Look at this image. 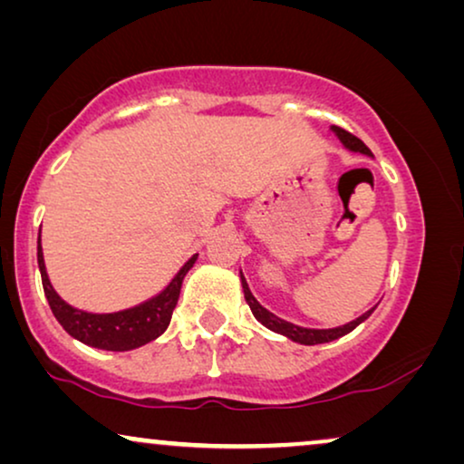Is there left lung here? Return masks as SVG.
I'll list each match as a JSON object with an SVG mask.
<instances>
[{"label":"left lung","mask_w":464,"mask_h":464,"mask_svg":"<svg viewBox=\"0 0 464 464\" xmlns=\"http://www.w3.org/2000/svg\"><path fill=\"white\" fill-rule=\"evenodd\" d=\"M330 130L338 136V140H341V145L347 149V151L362 153V155H368V158H374V155L370 153V149L365 147L363 142L357 139V136L349 134L347 130L336 128V126H332ZM239 279H241V288H244V298H246V303L250 304L252 315L256 317L258 322L265 325V328H269L271 332H276V334H282L285 338H290L292 343L309 344V347H311V344L332 343V341H336V338L349 334V332H353L357 325H360L362 322H365V319H368L372 313H374V309H376V306H372V309L365 311L363 315H360L357 319H353V322H349V324H344V325H338V328H322V330H319V328H303V325L285 322V319L273 315L269 309H265V306L260 304L256 298H254L250 288H247V282H246L244 273H241V271H239Z\"/></svg>","instance_id":"obj_1"}]
</instances>
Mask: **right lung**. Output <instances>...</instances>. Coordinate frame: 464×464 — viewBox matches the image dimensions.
Listing matches in <instances>:
<instances>
[{"label":"right lung","mask_w":464,"mask_h":464,"mask_svg":"<svg viewBox=\"0 0 464 464\" xmlns=\"http://www.w3.org/2000/svg\"><path fill=\"white\" fill-rule=\"evenodd\" d=\"M195 260H198V254H193L180 266V271L169 279V284L160 295L147 298L145 303L113 313H90L71 306L54 290L48 271H45L42 237H37V265L39 273H42L44 295L48 298V304L52 313H54L56 322L75 341L102 351H132L164 334L169 325V319H172L174 306L179 303L182 279H185L188 269L195 265Z\"/></svg>","instance_id":"obj_1"}]
</instances>
